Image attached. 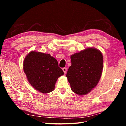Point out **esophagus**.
Returning <instances> with one entry per match:
<instances>
[{"label": "esophagus", "instance_id": "1", "mask_svg": "<svg viewBox=\"0 0 126 126\" xmlns=\"http://www.w3.org/2000/svg\"><path fill=\"white\" fill-rule=\"evenodd\" d=\"M62 70H63V72H64V73L66 74V71H67V69H66V68H63L62 69Z\"/></svg>", "mask_w": 126, "mask_h": 126}]
</instances>
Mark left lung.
<instances>
[{
    "mask_svg": "<svg viewBox=\"0 0 126 126\" xmlns=\"http://www.w3.org/2000/svg\"><path fill=\"white\" fill-rule=\"evenodd\" d=\"M71 65L66 77L71 89L79 95L94 88L100 80L103 69V56L100 50L89 47L71 56Z\"/></svg>",
    "mask_w": 126,
    "mask_h": 126,
    "instance_id": "left-lung-1",
    "label": "left lung"
}]
</instances>
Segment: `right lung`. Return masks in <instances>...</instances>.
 Returning a JSON list of instances; mask_svg holds the SVG:
<instances>
[{
  "label": "right lung",
  "mask_w": 126,
  "mask_h": 126,
  "mask_svg": "<svg viewBox=\"0 0 126 126\" xmlns=\"http://www.w3.org/2000/svg\"><path fill=\"white\" fill-rule=\"evenodd\" d=\"M24 71L34 89L43 94L55 89L58 78L64 74L56 59L49 54L31 51L23 63Z\"/></svg>",
  "instance_id": "add662e5"
}]
</instances>
